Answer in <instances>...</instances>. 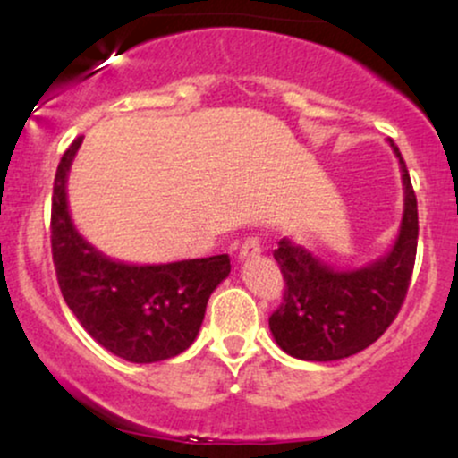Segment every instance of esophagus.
<instances>
[{"mask_svg":"<svg viewBox=\"0 0 458 458\" xmlns=\"http://www.w3.org/2000/svg\"><path fill=\"white\" fill-rule=\"evenodd\" d=\"M260 239L259 236H247V239L241 243V250H239V259H254V256L260 254Z\"/></svg>","mask_w":458,"mask_h":458,"instance_id":"1","label":"esophagus"}]
</instances>
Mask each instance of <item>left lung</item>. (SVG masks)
I'll list each match as a JSON object with an SVG mask.
<instances>
[{"instance_id": "1", "label": "left lung", "mask_w": 458, "mask_h": 458, "mask_svg": "<svg viewBox=\"0 0 458 458\" xmlns=\"http://www.w3.org/2000/svg\"><path fill=\"white\" fill-rule=\"evenodd\" d=\"M404 213L392 251L364 269L334 271L288 239L273 259L284 277L282 303L269 327L282 351L297 360L334 361L355 355L379 340L401 312L418 251V199L398 146Z\"/></svg>"}]
</instances>
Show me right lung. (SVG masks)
Returning a JSON list of instances; mask_svg holds the SVG:
<instances>
[{
  "mask_svg": "<svg viewBox=\"0 0 458 458\" xmlns=\"http://www.w3.org/2000/svg\"><path fill=\"white\" fill-rule=\"evenodd\" d=\"M79 144L81 138L62 155L51 198V254L62 297L114 355L133 364L170 360L196 340L208 297L230 273L228 254L146 267L105 259L68 215L66 176Z\"/></svg>",
  "mask_w": 458,
  "mask_h": 458,
  "instance_id": "add662e5",
  "label": "right lung"
}]
</instances>
